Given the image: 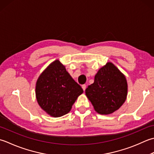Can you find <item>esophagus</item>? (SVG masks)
I'll use <instances>...</instances> for the list:
<instances>
[{
  "label": "esophagus",
  "instance_id": "1",
  "mask_svg": "<svg viewBox=\"0 0 154 154\" xmlns=\"http://www.w3.org/2000/svg\"><path fill=\"white\" fill-rule=\"evenodd\" d=\"M82 89H83L84 91H85V90L86 88V84H83V85L82 86Z\"/></svg>",
  "mask_w": 154,
  "mask_h": 154
}]
</instances>
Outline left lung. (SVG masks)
<instances>
[{"label":"left lung","instance_id":"1","mask_svg":"<svg viewBox=\"0 0 154 154\" xmlns=\"http://www.w3.org/2000/svg\"><path fill=\"white\" fill-rule=\"evenodd\" d=\"M128 84L124 74L111 62L101 68L94 82L86 89V95L95 110L109 114L120 108L127 96Z\"/></svg>","mask_w":154,"mask_h":154}]
</instances>
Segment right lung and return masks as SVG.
Returning <instances> with one entry per match:
<instances>
[{
  "label": "right lung",
  "mask_w": 154,
  "mask_h": 154,
  "mask_svg": "<svg viewBox=\"0 0 154 154\" xmlns=\"http://www.w3.org/2000/svg\"><path fill=\"white\" fill-rule=\"evenodd\" d=\"M82 87L70 76L59 60H56L40 75L36 86L38 103L53 117H60L71 110Z\"/></svg>",
  "instance_id": "right-lung-1"
}]
</instances>
